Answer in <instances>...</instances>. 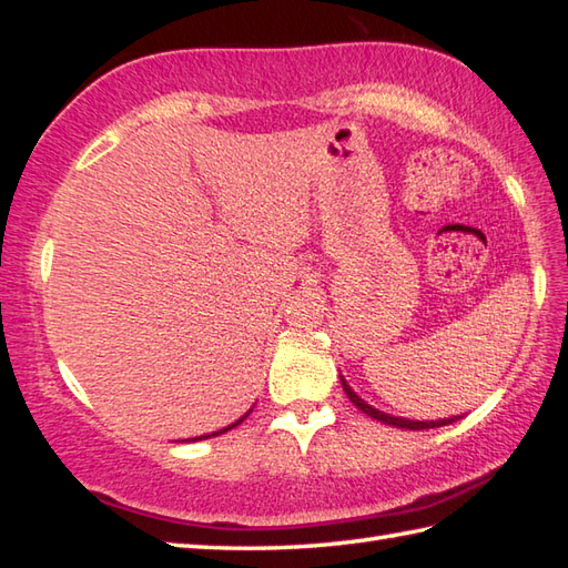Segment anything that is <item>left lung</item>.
<instances>
[{"label":"left lung","mask_w":568,"mask_h":568,"mask_svg":"<svg viewBox=\"0 0 568 568\" xmlns=\"http://www.w3.org/2000/svg\"><path fill=\"white\" fill-rule=\"evenodd\" d=\"M342 385H344V393L348 395V400H352L361 413H366L368 417L383 422V425H393V427H400V429H434V427H444V425H452V422H456L458 417H446V419H429V422H419V419H405V417H393L388 413H381V409L371 407L368 403L361 400V397L352 390V385H348L344 378H342Z\"/></svg>","instance_id":"obj_1"}]
</instances>
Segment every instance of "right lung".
I'll list each match as a JSON object with an SVG mask.
<instances>
[{"label": "right lung", "mask_w": 568, "mask_h": 568, "mask_svg": "<svg viewBox=\"0 0 568 568\" xmlns=\"http://www.w3.org/2000/svg\"><path fill=\"white\" fill-rule=\"evenodd\" d=\"M248 413H251V409H248ZM248 413L244 415V417H239L236 422H232V425H229V427H224V429H220V432H212V434H202V437H195V439H190V442H200V439H210V437H216V434H224V432H229V429H234L236 425H241V422H244L246 417H248Z\"/></svg>", "instance_id": "right-lung-1"}]
</instances>
